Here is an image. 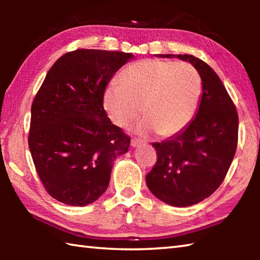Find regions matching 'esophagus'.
Returning a JSON list of instances; mask_svg holds the SVG:
<instances>
[{"label": "esophagus", "mask_w": 260, "mask_h": 260, "mask_svg": "<svg viewBox=\"0 0 260 260\" xmlns=\"http://www.w3.org/2000/svg\"><path fill=\"white\" fill-rule=\"evenodd\" d=\"M143 143V141L142 140H140V139H132V141H131V146L133 147V148H135V147H138V146H140V144H142Z\"/></svg>", "instance_id": "obj_1"}]
</instances>
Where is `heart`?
I'll return each mask as SVG.
<instances>
[{
  "label": "heart",
  "instance_id": "obj_1",
  "mask_svg": "<svg viewBox=\"0 0 260 260\" xmlns=\"http://www.w3.org/2000/svg\"><path fill=\"white\" fill-rule=\"evenodd\" d=\"M202 91V78L191 64L144 59L120 73V85L105 88L103 107L118 127L128 126L143 107L147 116L135 126L136 133L172 136L191 121Z\"/></svg>",
  "mask_w": 260,
  "mask_h": 260
}]
</instances>
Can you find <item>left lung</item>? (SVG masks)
Instances as JSON below:
<instances>
[{
    "mask_svg": "<svg viewBox=\"0 0 260 260\" xmlns=\"http://www.w3.org/2000/svg\"><path fill=\"white\" fill-rule=\"evenodd\" d=\"M158 56L189 61L203 85L199 110L186 128L152 143L157 161L146 177L158 200L184 208L208 199L225 179L236 152L239 114L218 74L205 61L192 55Z\"/></svg>",
    "mask_w": 260,
    "mask_h": 260,
    "instance_id": "8db88e82",
    "label": "left lung"
}]
</instances>
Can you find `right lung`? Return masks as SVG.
Wrapping results in <instances>:
<instances>
[{
	"label": "right lung",
	"mask_w": 260,
	"mask_h": 260,
	"mask_svg": "<svg viewBox=\"0 0 260 260\" xmlns=\"http://www.w3.org/2000/svg\"><path fill=\"white\" fill-rule=\"evenodd\" d=\"M131 52L77 49L56 60L30 109L28 147L43 187L67 205L85 206L107 190L113 161L131 138L103 108L105 87Z\"/></svg>",
	"instance_id": "1"
}]
</instances>
